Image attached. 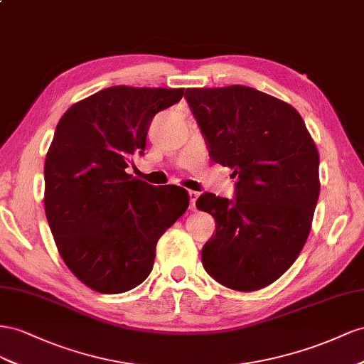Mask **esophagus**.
<instances>
[{"instance_id": "1", "label": "esophagus", "mask_w": 364, "mask_h": 364, "mask_svg": "<svg viewBox=\"0 0 364 364\" xmlns=\"http://www.w3.org/2000/svg\"><path fill=\"white\" fill-rule=\"evenodd\" d=\"M198 196H200V193H198V192L189 191V200H191V210H192V212H195V210H196L195 203H196V200H198Z\"/></svg>"}]
</instances>
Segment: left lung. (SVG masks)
<instances>
[{"instance_id": "left-lung-1", "label": "left lung", "mask_w": 364, "mask_h": 364, "mask_svg": "<svg viewBox=\"0 0 364 364\" xmlns=\"http://www.w3.org/2000/svg\"><path fill=\"white\" fill-rule=\"evenodd\" d=\"M215 163L236 176V198L205 192L196 207L216 233L201 252L216 282L236 291L273 284L308 240L318 200V152L300 114L244 85L188 88L184 95Z\"/></svg>"}]
</instances>
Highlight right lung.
Listing matches in <instances>:
<instances>
[{
    "instance_id": "obj_1",
    "label": "right lung",
    "mask_w": 364,
    "mask_h": 364,
    "mask_svg": "<svg viewBox=\"0 0 364 364\" xmlns=\"http://www.w3.org/2000/svg\"><path fill=\"white\" fill-rule=\"evenodd\" d=\"M183 95L184 88L109 87L75 103L58 123L44 166L47 221L70 272L97 293L140 285L161 235L189 207L186 189L155 188L127 172L143 155L155 114Z\"/></svg>"
}]
</instances>
